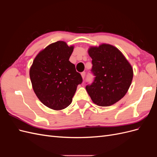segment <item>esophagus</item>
<instances>
[{
	"label": "esophagus",
	"instance_id": "obj_1",
	"mask_svg": "<svg viewBox=\"0 0 157 157\" xmlns=\"http://www.w3.org/2000/svg\"><path fill=\"white\" fill-rule=\"evenodd\" d=\"M81 75H82V77L84 79L85 78V76H86V72H82L81 73Z\"/></svg>",
	"mask_w": 157,
	"mask_h": 157
}]
</instances>
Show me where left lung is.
Masks as SVG:
<instances>
[{
    "instance_id": "8db88e82",
    "label": "left lung",
    "mask_w": 157,
    "mask_h": 157,
    "mask_svg": "<svg viewBox=\"0 0 157 157\" xmlns=\"http://www.w3.org/2000/svg\"><path fill=\"white\" fill-rule=\"evenodd\" d=\"M92 84L86 86L92 101L101 107L110 106L125 96L133 78L131 65L121 52L110 44L91 47Z\"/></svg>"
}]
</instances>
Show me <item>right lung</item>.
Masks as SVG:
<instances>
[{"mask_svg":"<svg viewBox=\"0 0 157 157\" xmlns=\"http://www.w3.org/2000/svg\"><path fill=\"white\" fill-rule=\"evenodd\" d=\"M73 46L58 41L39 52L31 67L33 88L39 100L54 110H61L72 102L81 75L69 61Z\"/></svg>","mask_w":157,"mask_h":157,"instance_id":"obj_1","label":"right lung"}]
</instances>
